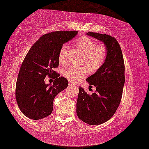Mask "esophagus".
I'll use <instances>...</instances> for the list:
<instances>
[{"instance_id":"obj_1","label":"esophagus","mask_w":149,"mask_h":149,"mask_svg":"<svg viewBox=\"0 0 149 149\" xmlns=\"http://www.w3.org/2000/svg\"><path fill=\"white\" fill-rule=\"evenodd\" d=\"M74 83L73 82H71V81H70L69 82V85H70V86H72V85H74Z\"/></svg>"}]
</instances>
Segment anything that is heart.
Masks as SVG:
<instances>
[{
  "mask_svg": "<svg viewBox=\"0 0 149 149\" xmlns=\"http://www.w3.org/2000/svg\"><path fill=\"white\" fill-rule=\"evenodd\" d=\"M76 46L83 54L81 65H86L92 70H96L103 65L107 56V50L103 45L97 44L95 40L88 37L80 38L76 41ZM67 45L61 46L58 53V61L61 64L67 62ZM63 74L72 81H79L85 78L88 74L85 67L68 65L63 69Z\"/></svg>",
  "mask_w": 149,
  "mask_h": 149,
  "instance_id": "1",
  "label": "heart"
}]
</instances>
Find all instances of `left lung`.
Segmentation results:
<instances>
[{
	"label": "left lung",
	"mask_w": 149,
	"mask_h": 149,
	"mask_svg": "<svg viewBox=\"0 0 149 149\" xmlns=\"http://www.w3.org/2000/svg\"><path fill=\"white\" fill-rule=\"evenodd\" d=\"M86 35L102 41L107 50L103 65L86 81L96 92L87 95L79 86L77 102L78 117L90 125L102 124L114 115L121 100L124 86L125 64L120 47L111 36L93 32Z\"/></svg>",
	"instance_id": "left-lung-1"
}]
</instances>
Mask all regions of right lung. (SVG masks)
<instances>
[{
	"label": "right lung",
	"instance_id": "add662e5",
	"mask_svg": "<svg viewBox=\"0 0 149 149\" xmlns=\"http://www.w3.org/2000/svg\"><path fill=\"white\" fill-rule=\"evenodd\" d=\"M77 33L55 31L46 34L32 46L25 56L18 75L15 95L20 110L28 118L39 120L51 114L54 98L68 86L67 79L59 77L54 69L58 66L61 46ZM47 75H54L52 86L45 84Z\"/></svg>",
	"mask_w": 149,
	"mask_h": 149
}]
</instances>
